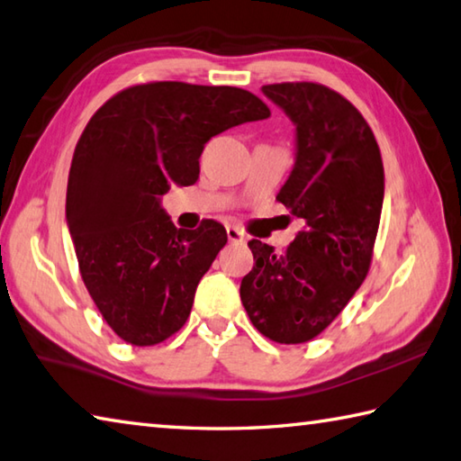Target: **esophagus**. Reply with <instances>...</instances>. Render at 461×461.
Segmentation results:
<instances>
[{
    "mask_svg": "<svg viewBox=\"0 0 461 461\" xmlns=\"http://www.w3.org/2000/svg\"><path fill=\"white\" fill-rule=\"evenodd\" d=\"M228 240L231 241V243H243L246 241V233H243L240 228H236V225H228Z\"/></svg>",
    "mask_w": 461,
    "mask_h": 461,
    "instance_id": "esophagus-1",
    "label": "esophagus"
}]
</instances>
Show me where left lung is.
Returning <instances> with one entry per match:
<instances>
[{
    "instance_id": "left-lung-1",
    "label": "left lung",
    "mask_w": 461,
    "mask_h": 461,
    "mask_svg": "<svg viewBox=\"0 0 461 461\" xmlns=\"http://www.w3.org/2000/svg\"><path fill=\"white\" fill-rule=\"evenodd\" d=\"M261 92L295 125V164L277 202L305 225L282 254L259 240L248 243L256 266L240 295L259 333L303 344L364 284L382 215L384 166L374 131L344 95L312 81Z\"/></svg>"
}]
</instances>
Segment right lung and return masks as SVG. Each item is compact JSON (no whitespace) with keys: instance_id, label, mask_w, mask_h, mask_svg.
Instances as JSON below:
<instances>
[{"instance_id":"add662e5","label":"right lung","mask_w":461,"mask_h":461,"mask_svg":"<svg viewBox=\"0 0 461 461\" xmlns=\"http://www.w3.org/2000/svg\"><path fill=\"white\" fill-rule=\"evenodd\" d=\"M266 117L269 107L246 89L153 81L107 99L86 125L71 159L66 218L81 279L123 341L156 346L174 336L228 241L213 220L177 230L161 197L174 184L197 182L213 135Z\"/></svg>"}]
</instances>
